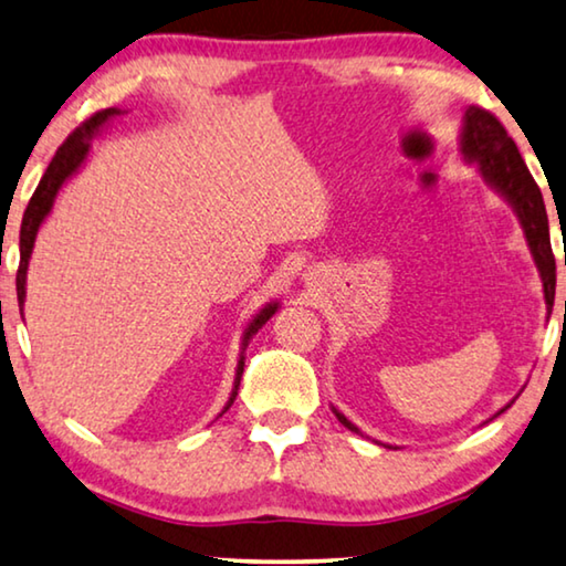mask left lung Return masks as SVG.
<instances>
[{
	"mask_svg": "<svg viewBox=\"0 0 566 566\" xmlns=\"http://www.w3.org/2000/svg\"><path fill=\"white\" fill-rule=\"evenodd\" d=\"M459 151L467 165L476 167V172L482 175V180L513 208L521 223L525 244H528L531 258L536 262L541 283H544V301L546 308L552 312L554 306V291H556V262L552 254V239H548V216L544 206V196H541L536 180H533L528 167L517 151L513 138L507 136V130L502 128V123L494 118L492 113L482 111V107L469 105L463 111L461 120V134H459ZM513 397L505 407L497 409L490 420L500 417L505 409L513 407ZM332 412L347 430L363 436L358 424H353L347 417L339 412L337 407H332ZM397 448V446H386Z\"/></svg>",
	"mask_w": 566,
	"mask_h": 566,
	"instance_id": "8db88e82",
	"label": "left lung"
}]
</instances>
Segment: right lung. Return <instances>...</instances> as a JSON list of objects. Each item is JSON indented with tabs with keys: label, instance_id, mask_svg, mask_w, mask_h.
<instances>
[{
	"label": "right lung",
	"instance_id": "obj_1",
	"mask_svg": "<svg viewBox=\"0 0 566 566\" xmlns=\"http://www.w3.org/2000/svg\"><path fill=\"white\" fill-rule=\"evenodd\" d=\"M123 113H126V111H120V107H107V111H99V113L92 115L90 120H84L82 126L76 128L64 144H61L56 157L51 159L49 169H45L41 182H38V188L33 192V198H30V203L25 208V216H22V227H20V268H18V304H20V312H22V306H25L28 265H30V258H33V247H35L38 231H41L43 221L51 216L53 203H56L61 188H64V185L72 180V177L80 172L84 165H87L90 151H92V142H95V138L103 134V128L107 126V123H111L113 118H118V115H123ZM277 308H281V304H277V301H270V304L262 306L260 312L254 314L250 322H247V327L242 332V353H239V363H237L234 389H231L229 401L223 405L221 415L227 412V409L234 405V399H237L239 381H242V374H244L247 345H250L252 335H258V332L262 329V324H265L270 316L277 312Z\"/></svg>",
	"mask_w": 566,
	"mask_h": 566
}]
</instances>
